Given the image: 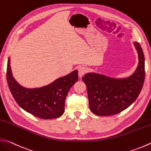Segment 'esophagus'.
<instances>
[{
  "mask_svg": "<svg viewBox=\"0 0 151 151\" xmlns=\"http://www.w3.org/2000/svg\"><path fill=\"white\" fill-rule=\"evenodd\" d=\"M87 72V68L84 66L80 67L78 68V76L80 77H82L84 74Z\"/></svg>",
  "mask_w": 151,
  "mask_h": 151,
  "instance_id": "1",
  "label": "esophagus"
}]
</instances>
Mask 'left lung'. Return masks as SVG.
Here are the masks:
<instances>
[{"mask_svg": "<svg viewBox=\"0 0 151 151\" xmlns=\"http://www.w3.org/2000/svg\"><path fill=\"white\" fill-rule=\"evenodd\" d=\"M138 54V65L132 75L125 78L109 77L88 73L82 78L86 85L91 111L97 116H110L129 107L142 90L145 72V57L140 44L134 42Z\"/></svg>", "mask_w": 151, "mask_h": 151, "instance_id": "1", "label": "left lung"}]
</instances>
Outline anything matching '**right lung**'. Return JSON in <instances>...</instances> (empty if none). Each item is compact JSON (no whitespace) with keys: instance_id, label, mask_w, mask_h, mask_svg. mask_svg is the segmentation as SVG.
<instances>
[{"instance_id":"1","label":"right lung","mask_w":151,"mask_h":151,"mask_svg":"<svg viewBox=\"0 0 151 151\" xmlns=\"http://www.w3.org/2000/svg\"><path fill=\"white\" fill-rule=\"evenodd\" d=\"M6 78L12 96L23 110L39 119L60 117L65 111V101L70 88L77 82L78 70L55 79L52 83L40 88L22 86L14 78L8 58Z\"/></svg>"}]
</instances>
